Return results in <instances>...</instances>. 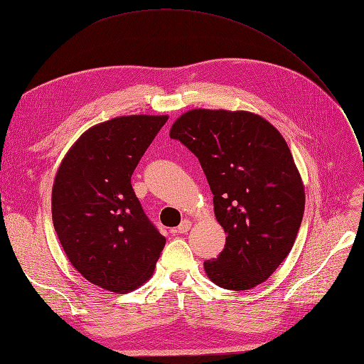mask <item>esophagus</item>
Returning a JSON list of instances; mask_svg holds the SVG:
<instances>
[{
	"instance_id": "esophagus-1",
	"label": "esophagus",
	"mask_w": 364,
	"mask_h": 364,
	"mask_svg": "<svg viewBox=\"0 0 364 364\" xmlns=\"http://www.w3.org/2000/svg\"><path fill=\"white\" fill-rule=\"evenodd\" d=\"M190 228H191V223H190V220H188V219H183L182 223L179 224V227L176 228V232L181 233V235H185V233L190 232Z\"/></svg>"
}]
</instances>
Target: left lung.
<instances>
[{"instance_id":"left-lung-1","label":"left lung","mask_w":364,"mask_h":364,"mask_svg":"<svg viewBox=\"0 0 364 364\" xmlns=\"http://www.w3.org/2000/svg\"><path fill=\"white\" fill-rule=\"evenodd\" d=\"M170 137L199 159L227 233L225 247L203 262L228 290L261 284L287 258L304 215V183L281 132L249 111L190 109Z\"/></svg>"}]
</instances>
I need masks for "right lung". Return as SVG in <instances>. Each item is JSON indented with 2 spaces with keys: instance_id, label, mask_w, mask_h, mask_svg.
Returning <instances> with one entry per match:
<instances>
[{
  "instance_id": "1",
  "label": "right lung",
  "mask_w": 364,
  "mask_h": 364,
  "mask_svg": "<svg viewBox=\"0 0 364 364\" xmlns=\"http://www.w3.org/2000/svg\"><path fill=\"white\" fill-rule=\"evenodd\" d=\"M168 115H122L94 125L61 161L52 220L74 269L91 284L125 294L154 272L165 237L149 223L131 176Z\"/></svg>"
}]
</instances>
